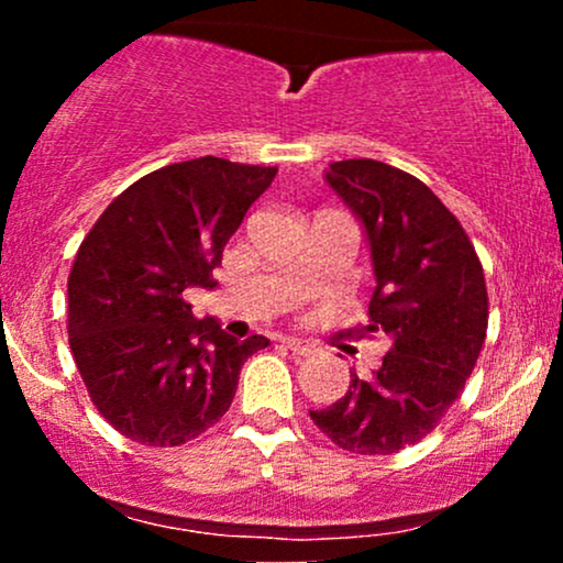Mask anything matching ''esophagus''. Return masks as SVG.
<instances>
[{"mask_svg":"<svg viewBox=\"0 0 563 563\" xmlns=\"http://www.w3.org/2000/svg\"><path fill=\"white\" fill-rule=\"evenodd\" d=\"M283 346H286L288 352L301 354V357H307V354L314 352V346L307 344V341H301V339H283Z\"/></svg>","mask_w":563,"mask_h":563,"instance_id":"esophagus-1","label":"esophagus"}]
</instances>
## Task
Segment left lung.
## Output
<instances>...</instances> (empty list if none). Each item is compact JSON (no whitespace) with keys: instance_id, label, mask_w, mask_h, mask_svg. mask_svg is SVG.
<instances>
[{"instance_id":"obj_1","label":"left lung","mask_w":563,"mask_h":563,"mask_svg":"<svg viewBox=\"0 0 563 563\" xmlns=\"http://www.w3.org/2000/svg\"><path fill=\"white\" fill-rule=\"evenodd\" d=\"M328 185L363 222L376 290L367 325L391 349L371 378L309 410L318 429L357 455H391L437 429L479 360L489 301L474 243L421 179L373 158L335 161Z\"/></svg>"}]
</instances>
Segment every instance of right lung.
Segmentation results:
<instances>
[{
    "mask_svg": "<svg viewBox=\"0 0 563 563\" xmlns=\"http://www.w3.org/2000/svg\"><path fill=\"white\" fill-rule=\"evenodd\" d=\"M275 166L192 158L129 185L68 275V341L100 416L126 439L179 448L230 410L245 360L269 344L198 320L185 290L214 267Z\"/></svg>",
    "mask_w": 563,
    "mask_h": 563,
    "instance_id": "right-lung-1",
    "label": "right lung"
}]
</instances>
